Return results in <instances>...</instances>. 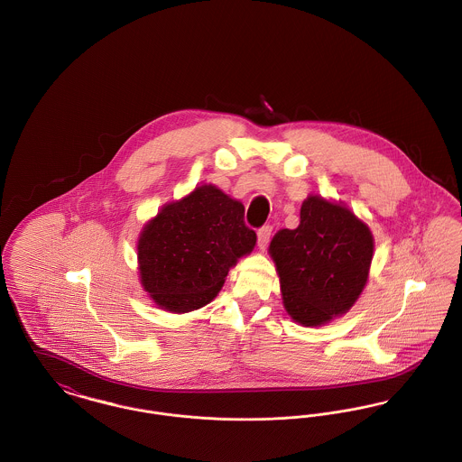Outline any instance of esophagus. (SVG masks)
I'll list each match as a JSON object with an SVG mask.
<instances>
[{
  "label": "esophagus",
  "mask_w": 462,
  "mask_h": 462,
  "mask_svg": "<svg viewBox=\"0 0 462 462\" xmlns=\"http://www.w3.org/2000/svg\"><path fill=\"white\" fill-rule=\"evenodd\" d=\"M270 236H272V226L270 225H264L258 230V244H260L262 249L266 247V244L270 241Z\"/></svg>",
  "instance_id": "1"
}]
</instances>
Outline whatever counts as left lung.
<instances>
[{"label": "left lung", "instance_id": "8db88e82", "mask_svg": "<svg viewBox=\"0 0 462 462\" xmlns=\"http://www.w3.org/2000/svg\"><path fill=\"white\" fill-rule=\"evenodd\" d=\"M282 301L292 320L315 328L346 313L367 284L374 239L352 211L319 196L301 206L300 225L270 242Z\"/></svg>", "mask_w": 462, "mask_h": 462}]
</instances>
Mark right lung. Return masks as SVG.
<instances>
[{
    "label": "right lung",
    "mask_w": 462,
    "mask_h": 462,
    "mask_svg": "<svg viewBox=\"0 0 462 462\" xmlns=\"http://www.w3.org/2000/svg\"><path fill=\"white\" fill-rule=\"evenodd\" d=\"M256 234L244 223V206L215 185L196 187L166 204L138 239L140 282L168 311L187 313L220 292L228 270L249 254Z\"/></svg>",
    "instance_id": "add662e5"
}]
</instances>
